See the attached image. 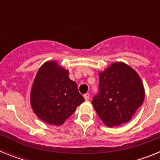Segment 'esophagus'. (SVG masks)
Instances as JSON below:
<instances>
[{
	"label": "esophagus",
	"mask_w": 160,
	"mask_h": 160,
	"mask_svg": "<svg viewBox=\"0 0 160 160\" xmlns=\"http://www.w3.org/2000/svg\"><path fill=\"white\" fill-rule=\"evenodd\" d=\"M84 98H85V99H86V100H89V98H90V94H89L88 93L85 94H84Z\"/></svg>",
	"instance_id": "34e87169"
}]
</instances>
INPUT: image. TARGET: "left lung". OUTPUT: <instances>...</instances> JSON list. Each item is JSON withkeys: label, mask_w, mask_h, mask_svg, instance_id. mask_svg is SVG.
I'll list each match as a JSON object with an SVG mask.
<instances>
[{"label": "left lung", "mask_w": 160, "mask_h": 160, "mask_svg": "<svg viewBox=\"0 0 160 160\" xmlns=\"http://www.w3.org/2000/svg\"><path fill=\"white\" fill-rule=\"evenodd\" d=\"M144 96L138 73L125 63L115 62L99 73L98 92L92 104L102 122L112 128L129 122Z\"/></svg>", "instance_id": "obj_1"}]
</instances>
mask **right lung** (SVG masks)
Masks as SVG:
<instances>
[{"label":"right lung","instance_id":"obj_1","mask_svg":"<svg viewBox=\"0 0 160 160\" xmlns=\"http://www.w3.org/2000/svg\"><path fill=\"white\" fill-rule=\"evenodd\" d=\"M85 101L68 70L56 62L44 63L35 77L31 90L32 108L48 124L60 126Z\"/></svg>","mask_w":160,"mask_h":160}]
</instances>
